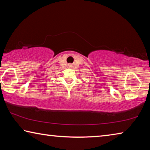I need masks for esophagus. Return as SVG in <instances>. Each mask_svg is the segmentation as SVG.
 I'll return each instance as SVG.
<instances>
[{"instance_id":"1","label":"esophagus","mask_w":150,"mask_h":150,"mask_svg":"<svg viewBox=\"0 0 150 150\" xmlns=\"http://www.w3.org/2000/svg\"><path fill=\"white\" fill-rule=\"evenodd\" d=\"M70 67H71V66H70Z\"/></svg>"}]
</instances>
